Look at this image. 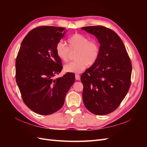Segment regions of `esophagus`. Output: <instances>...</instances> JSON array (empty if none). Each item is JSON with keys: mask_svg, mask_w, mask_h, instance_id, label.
<instances>
[{"mask_svg": "<svg viewBox=\"0 0 147 147\" xmlns=\"http://www.w3.org/2000/svg\"><path fill=\"white\" fill-rule=\"evenodd\" d=\"M75 79H76L77 80H79L80 79V75L78 74L75 75Z\"/></svg>", "mask_w": 147, "mask_h": 147, "instance_id": "34e87169", "label": "esophagus"}]
</instances>
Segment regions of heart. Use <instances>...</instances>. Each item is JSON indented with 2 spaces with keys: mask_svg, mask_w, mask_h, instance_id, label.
I'll return each instance as SVG.
<instances>
[{
  "mask_svg": "<svg viewBox=\"0 0 147 147\" xmlns=\"http://www.w3.org/2000/svg\"><path fill=\"white\" fill-rule=\"evenodd\" d=\"M69 47L63 41H59L56 46V53L59 58L66 62L69 59L70 50H77L75 55V61L64 65L67 72L80 73L86 68L88 64H94L99 55V45L96 40L89 38L81 34L76 33L68 39Z\"/></svg>",
  "mask_w": 147,
  "mask_h": 147,
  "instance_id": "b5f03b06",
  "label": "heart"
}]
</instances>
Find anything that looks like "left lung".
Returning a JSON list of instances; mask_svg holds the SVG:
<instances>
[{
  "mask_svg": "<svg viewBox=\"0 0 147 147\" xmlns=\"http://www.w3.org/2000/svg\"><path fill=\"white\" fill-rule=\"evenodd\" d=\"M82 29L100 43L98 59L81 76L83 103L93 114L107 115L118 107L130 88L131 62L121 39L112 29L102 26Z\"/></svg>",
  "mask_w": 147,
  "mask_h": 147,
  "instance_id": "1",
  "label": "left lung"
}]
</instances>
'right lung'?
I'll list each match as a JSON object with an SVG mask.
<instances>
[{"mask_svg": "<svg viewBox=\"0 0 147 147\" xmlns=\"http://www.w3.org/2000/svg\"><path fill=\"white\" fill-rule=\"evenodd\" d=\"M66 32L65 28L40 26L26 35L16 59V80L24 104L33 112L48 115L60 110L75 82L67 73L56 79L63 69L56 46Z\"/></svg>", "mask_w": 147, "mask_h": 147, "instance_id": "1", "label": "right lung"}]
</instances>
